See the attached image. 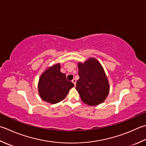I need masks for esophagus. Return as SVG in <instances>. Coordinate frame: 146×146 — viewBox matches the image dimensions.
Masks as SVG:
<instances>
[{
    "label": "esophagus",
    "mask_w": 146,
    "mask_h": 146,
    "mask_svg": "<svg viewBox=\"0 0 146 146\" xmlns=\"http://www.w3.org/2000/svg\"><path fill=\"white\" fill-rule=\"evenodd\" d=\"M72 82L74 84V85H75V86L76 85V80L74 78V79H73V80H72Z\"/></svg>",
    "instance_id": "1"
}]
</instances>
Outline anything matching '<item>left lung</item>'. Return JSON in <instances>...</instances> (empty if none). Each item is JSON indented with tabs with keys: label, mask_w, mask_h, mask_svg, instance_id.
<instances>
[{
	"label": "left lung",
	"mask_w": 146,
	"mask_h": 146,
	"mask_svg": "<svg viewBox=\"0 0 146 146\" xmlns=\"http://www.w3.org/2000/svg\"><path fill=\"white\" fill-rule=\"evenodd\" d=\"M80 78L76 89L82 101L88 106L103 102L110 92V84L104 70L98 59L90 58L84 62H78Z\"/></svg>",
	"instance_id": "left-lung-1"
}]
</instances>
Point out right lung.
Here are the masks:
<instances>
[{"mask_svg": "<svg viewBox=\"0 0 146 146\" xmlns=\"http://www.w3.org/2000/svg\"><path fill=\"white\" fill-rule=\"evenodd\" d=\"M61 64L57 63L47 67L39 78L38 91L42 100L56 104L64 99L70 90L74 87L64 73L61 72Z\"/></svg>", "mask_w": 146, "mask_h": 146, "instance_id": "1", "label": "right lung"}]
</instances>
